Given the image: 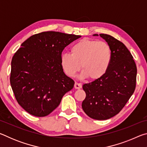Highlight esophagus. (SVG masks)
<instances>
[{
    "label": "esophagus",
    "instance_id": "1",
    "mask_svg": "<svg viewBox=\"0 0 147 147\" xmlns=\"http://www.w3.org/2000/svg\"><path fill=\"white\" fill-rule=\"evenodd\" d=\"M74 88H75L76 89H81L82 88V84L75 82V84H74Z\"/></svg>",
    "mask_w": 147,
    "mask_h": 147
}]
</instances>
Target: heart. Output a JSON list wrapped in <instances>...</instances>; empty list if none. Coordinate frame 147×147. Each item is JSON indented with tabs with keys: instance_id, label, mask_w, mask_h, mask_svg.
<instances>
[{
	"instance_id": "obj_1",
	"label": "heart",
	"mask_w": 147,
	"mask_h": 147,
	"mask_svg": "<svg viewBox=\"0 0 147 147\" xmlns=\"http://www.w3.org/2000/svg\"><path fill=\"white\" fill-rule=\"evenodd\" d=\"M112 53L104 41L84 39L72 46L71 54L61 56V65L67 75L73 77L80 70L81 78L98 80L104 76L110 65Z\"/></svg>"
}]
</instances>
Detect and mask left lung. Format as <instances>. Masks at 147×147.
I'll list each match as a JSON object with an SVG mask.
<instances>
[{
  "label": "left lung",
  "mask_w": 147,
  "mask_h": 147,
  "mask_svg": "<svg viewBox=\"0 0 147 147\" xmlns=\"http://www.w3.org/2000/svg\"><path fill=\"white\" fill-rule=\"evenodd\" d=\"M100 36L111 47V61L104 76L83 85L86 96L82 107L89 117L106 120L120 112L132 95L137 67L133 56L122 42L108 34Z\"/></svg>",
  "instance_id": "obj_1"
}]
</instances>
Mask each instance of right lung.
<instances>
[{"label":"right lung","mask_w":147,"mask_h":147,"mask_svg":"<svg viewBox=\"0 0 147 147\" xmlns=\"http://www.w3.org/2000/svg\"><path fill=\"white\" fill-rule=\"evenodd\" d=\"M80 36L59 32L33 35L12 58L10 84L17 102L28 113L45 117L60 104L74 82L61 65L65 47Z\"/></svg>","instance_id":"obj_1"}]
</instances>
